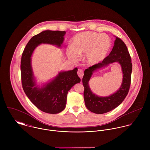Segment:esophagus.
I'll use <instances>...</instances> for the list:
<instances>
[{
    "mask_svg": "<svg viewBox=\"0 0 150 150\" xmlns=\"http://www.w3.org/2000/svg\"><path fill=\"white\" fill-rule=\"evenodd\" d=\"M77 74L79 76V77L81 79L84 76V73L83 71L81 69H79L77 71Z\"/></svg>",
    "mask_w": 150,
    "mask_h": 150,
    "instance_id": "1",
    "label": "esophagus"
}]
</instances>
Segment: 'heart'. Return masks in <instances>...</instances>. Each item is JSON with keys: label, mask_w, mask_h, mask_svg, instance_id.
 <instances>
[{"label": "heart", "mask_w": 150, "mask_h": 150, "mask_svg": "<svg viewBox=\"0 0 150 150\" xmlns=\"http://www.w3.org/2000/svg\"><path fill=\"white\" fill-rule=\"evenodd\" d=\"M110 48L109 38L105 34L86 31L76 35L72 41V45L67 49V55L73 59L86 54L87 64L93 65L102 61Z\"/></svg>", "instance_id": "1"}]
</instances>
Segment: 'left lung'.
I'll return each instance as SVG.
<instances>
[{"label":"left lung","instance_id":"obj_1","mask_svg":"<svg viewBox=\"0 0 150 150\" xmlns=\"http://www.w3.org/2000/svg\"><path fill=\"white\" fill-rule=\"evenodd\" d=\"M114 62L119 63L122 66L123 79L122 86L114 94L105 97L94 94L88 86V81L93 72ZM132 70L131 58L124 42L116 37L114 45L108 56L102 62L89 67L84 71L83 84L84 87V97L86 108L95 114H104L118 107L125 99L128 93Z\"/></svg>","mask_w":150,"mask_h":150}]
</instances>
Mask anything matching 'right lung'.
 <instances>
[{"label":"right lung","mask_w":150,"mask_h":150,"mask_svg":"<svg viewBox=\"0 0 150 150\" xmlns=\"http://www.w3.org/2000/svg\"><path fill=\"white\" fill-rule=\"evenodd\" d=\"M64 31H43L33 36L26 44L21 61L22 85L23 89L32 103L43 112L57 114L66 107L68 91L81 81L77 68L61 71L57 76L42 87L36 86L31 65L33 51L41 44H50L61 47L64 40Z\"/></svg>","instance_id":"1"}]
</instances>
